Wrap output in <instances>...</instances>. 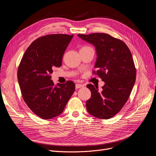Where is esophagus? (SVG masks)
Listing matches in <instances>:
<instances>
[{
	"label": "esophagus",
	"instance_id": "esophagus-1",
	"mask_svg": "<svg viewBox=\"0 0 156 156\" xmlns=\"http://www.w3.org/2000/svg\"><path fill=\"white\" fill-rule=\"evenodd\" d=\"M84 87L83 84H80V83H76V85H75V87H76V89L81 88V87Z\"/></svg>",
	"mask_w": 156,
	"mask_h": 156
}]
</instances>
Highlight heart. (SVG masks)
<instances>
[{
	"label": "heart",
	"mask_w": 156,
	"mask_h": 156,
	"mask_svg": "<svg viewBox=\"0 0 156 156\" xmlns=\"http://www.w3.org/2000/svg\"><path fill=\"white\" fill-rule=\"evenodd\" d=\"M88 47H83L82 48H88Z\"/></svg>",
	"instance_id": "heart-1"
}]
</instances>
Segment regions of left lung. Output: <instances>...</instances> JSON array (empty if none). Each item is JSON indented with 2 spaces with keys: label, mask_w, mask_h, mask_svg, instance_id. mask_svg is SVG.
Masks as SVG:
<instances>
[{
  "label": "left lung",
  "mask_w": 156,
  "mask_h": 156,
  "mask_svg": "<svg viewBox=\"0 0 156 156\" xmlns=\"http://www.w3.org/2000/svg\"><path fill=\"white\" fill-rule=\"evenodd\" d=\"M96 49V73L105 85L102 90L88 84L90 99L86 102L88 112L97 118L109 119L119 112L130 95L136 80V69L133 57L127 45L109 34L95 33L78 34Z\"/></svg>",
  "instance_id": "obj_1"
}]
</instances>
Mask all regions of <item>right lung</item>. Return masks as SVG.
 Returning a JSON list of instances; mask_svg holds the SVG:
<instances>
[{
  "mask_svg": "<svg viewBox=\"0 0 156 156\" xmlns=\"http://www.w3.org/2000/svg\"><path fill=\"white\" fill-rule=\"evenodd\" d=\"M73 35L52 34L33 42L24 52L18 69L23 99L36 115L44 119L61 114L75 90L72 81L54 85L51 74L61 67L62 58Z\"/></svg>",
  "mask_w": 156,
  "mask_h": 156,
  "instance_id": "obj_1",
  "label": "right lung"
}]
</instances>
